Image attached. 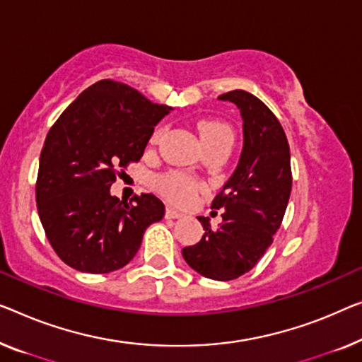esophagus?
I'll use <instances>...</instances> for the list:
<instances>
[{
    "label": "esophagus",
    "mask_w": 362,
    "mask_h": 362,
    "mask_svg": "<svg viewBox=\"0 0 362 362\" xmlns=\"http://www.w3.org/2000/svg\"><path fill=\"white\" fill-rule=\"evenodd\" d=\"M165 218L167 219H180V218H183V213L177 211V209L169 206V208L165 209Z\"/></svg>",
    "instance_id": "esophagus-1"
}]
</instances>
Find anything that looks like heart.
<instances>
[{"mask_svg":"<svg viewBox=\"0 0 362 362\" xmlns=\"http://www.w3.org/2000/svg\"><path fill=\"white\" fill-rule=\"evenodd\" d=\"M199 136L203 139V144H208L218 139H233V129L224 122L219 120H203L198 123ZM160 129H156L151 136V144H156L160 138ZM158 188L164 195L172 199L177 204H188L197 198L199 192L203 190V185L197 180L190 179L185 174L172 172L158 179Z\"/></svg>","mask_w":362,"mask_h":362,"instance_id":"b5f03b06","label":"heart"}]
</instances>
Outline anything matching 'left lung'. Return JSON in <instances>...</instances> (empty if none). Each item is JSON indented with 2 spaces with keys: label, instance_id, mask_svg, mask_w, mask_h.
I'll list each match as a JSON object with an SVG mask.
<instances>
[{
  "label": "left lung",
  "instance_id": "1",
  "mask_svg": "<svg viewBox=\"0 0 362 362\" xmlns=\"http://www.w3.org/2000/svg\"><path fill=\"white\" fill-rule=\"evenodd\" d=\"M219 99L240 109L244 149L233 177L211 203V209H223V223L213 229L208 218L198 216L204 234L182 255L203 276L230 281L249 273L272 245L288 206L293 174L288 138L274 113L242 89Z\"/></svg>",
  "mask_w": 362,
  "mask_h": 362
}]
</instances>
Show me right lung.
<instances>
[{"instance_id":"obj_1","label":"right lung","mask_w":362,"mask_h":362,"mask_svg":"<svg viewBox=\"0 0 362 362\" xmlns=\"http://www.w3.org/2000/svg\"><path fill=\"white\" fill-rule=\"evenodd\" d=\"M170 107L113 79L89 86L53 123L35 183L40 223L53 250L78 272L110 273L136 255L149 224L164 218L153 193L129 203L110 195L117 175L144 153Z\"/></svg>"}]
</instances>
